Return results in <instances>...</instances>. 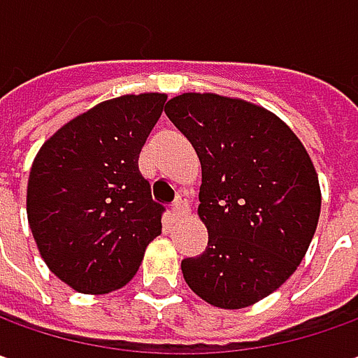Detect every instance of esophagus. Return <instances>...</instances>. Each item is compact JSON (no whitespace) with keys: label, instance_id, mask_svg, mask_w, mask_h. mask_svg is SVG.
I'll list each match as a JSON object with an SVG mask.
<instances>
[{"label":"esophagus","instance_id":"34e87169","mask_svg":"<svg viewBox=\"0 0 358 358\" xmlns=\"http://www.w3.org/2000/svg\"><path fill=\"white\" fill-rule=\"evenodd\" d=\"M186 210H188V203H186V200H184V198H178V200L174 202V206H172V216L182 217L184 214H186Z\"/></svg>","mask_w":358,"mask_h":358}]
</instances>
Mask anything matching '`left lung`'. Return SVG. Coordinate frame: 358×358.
Returning a JSON list of instances; mask_svg holds the SVG:
<instances>
[{
  "label": "left lung",
  "mask_w": 358,
  "mask_h": 358,
  "mask_svg": "<svg viewBox=\"0 0 358 358\" xmlns=\"http://www.w3.org/2000/svg\"><path fill=\"white\" fill-rule=\"evenodd\" d=\"M164 113L202 166L198 217L208 248L182 262L188 287L220 309L262 301L313 240L321 186L311 156L278 115L243 99L182 93Z\"/></svg>",
  "instance_id": "left-lung-1"
}]
</instances>
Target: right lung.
Instances as JSON below:
<instances>
[{"label": "right lung", "mask_w": 358, "mask_h": 358, "mask_svg": "<svg viewBox=\"0 0 358 358\" xmlns=\"http://www.w3.org/2000/svg\"><path fill=\"white\" fill-rule=\"evenodd\" d=\"M164 93L122 94L71 118L33 160L27 222L51 273L71 289L105 295L136 275L162 231V206L138 156Z\"/></svg>", "instance_id": "right-lung-1"}]
</instances>
